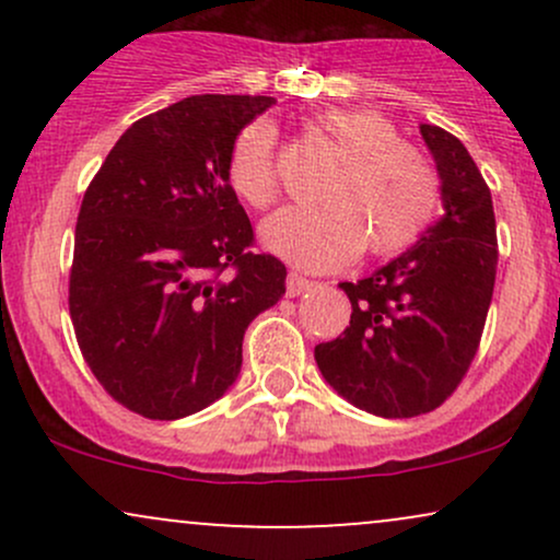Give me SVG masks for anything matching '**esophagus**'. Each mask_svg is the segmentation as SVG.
<instances>
[{"label": "esophagus", "instance_id": "1", "mask_svg": "<svg viewBox=\"0 0 560 560\" xmlns=\"http://www.w3.org/2000/svg\"><path fill=\"white\" fill-rule=\"evenodd\" d=\"M313 287V281H307L305 276H300V273H289L287 276V294L289 298H298V294H302V292H307V289Z\"/></svg>", "mask_w": 560, "mask_h": 560}]
</instances>
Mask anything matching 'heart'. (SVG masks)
<instances>
[{
  "label": "heart",
  "instance_id": "b5f03b06",
  "mask_svg": "<svg viewBox=\"0 0 560 560\" xmlns=\"http://www.w3.org/2000/svg\"><path fill=\"white\" fill-rule=\"evenodd\" d=\"M318 128L342 152V163L320 186V205L284 208L262 223V244L307 271H331L363 247L374 258H389L421 242L442 205L432 160L376 110H329ZM226 182L249 208H271L279 197L271 126L249 124L236 133Z\"/></svg>",
  "mask_w": 560,
  "mask_h": 560
}]
</instances>
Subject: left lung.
I'll return each mask as SVG.
<instances>
[{"label": "left lung", "instance_id": "obj_1", "mask_svg": "<svg viewBox=\"0 0 560 560\" xmlns=\"http://www.w3.org/2000/svg\"><path fill=\"white\" fill-rule=\"evenodd\" d=\"M445 215L369 279L342 281L350 326L316 345V363L347 402L413 419L453 395L479 350L498 271L490 186L460 139L421 124Z\"/></svg>", "mask_w": 560, "mask_h": 560}]
</instances>
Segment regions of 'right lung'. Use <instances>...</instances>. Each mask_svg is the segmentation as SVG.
Masks as SVG:
<instances>
[{
    "label": "right lung",
    "instance_id": "add662e5",
    "mask_svg": "<svg viewBox=\"0 0 560 560\" xmlns=\"http://www.w3.org/2000/svg\"><path fill=\"white\" fill-rule=\"evenodd\" d=\"M273 96L199 94L144 115L83 195L70 318L96 382L144 419L176 421L223 397L242 339L287 292L284 262L253 253L226 182L236 133Z\"/></svg>",
    "mask_w": 560,
    "mask_h": 560
}]
</instances>
